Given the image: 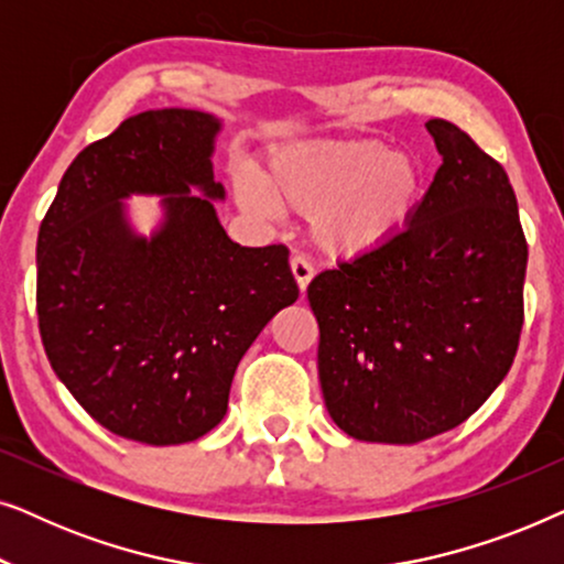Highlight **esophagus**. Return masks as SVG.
Segmentation results:
<instances>
[{"instance_id": "esophagus-1", "label": "esophagus", "mask_w": 564, "mask_h": 564, "mask_svg": "<svg viewBox=\"0 0 564 564\" xmlns=\"http://www.w3.org/2000/svg\"><path fill=\"white\" fill-rule=\"evenodd\" d=\"M290 267H292V274H295V280H297L300 292H305L307 284H311V280H313V267H311V261H307L305 257H292Z\"/></svg>"}]
</instances>
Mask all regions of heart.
<instances>
[{
	"instance_id": "heart-1",
	"label": "heart",
	"mask_w": 564,
	"mask_h": 564,
	"mask_svg": "<svg viewBox=\"0 0 564 564\" xmlns=\"http://www.w3.org/2000/svg\"><path fill=\"white\" fill-rule=\"evenodd\" d=\"M261 184L284 210L311 218L313 238L334 257H365L403 234L421 195L419 169L380 141H323L282 151ZM246 210L269 203L251 180L238 182Z\"/></svg>"
}]
</instances>
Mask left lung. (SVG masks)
<instances>
[{"label": "left lung", "mask_w": 564, "mask_h": 564, "mask_svg": "<svg viewBox=\"0 0 564 564\" xmlns=\"http://www.w3.org/2000/svg\"><path fill=\"white\" fill-rule=\"evenodd\" d=\"M426 128L442 166L408 228L307 284L323 400L359 442L452 431L519 351L529 249L511 182L454 122Z\"/></svg>", "instance_id": "obj_1"}]
</instances>
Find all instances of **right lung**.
Here are the masks:
<instances>
[{
    "label": "right lung",
    "instance_id": "obj_1",
    "mask_svg": "<svg viewBox=\"0 0 564 564\" xmlns=\"http://www.w3.org/2000/svg\"><path fill=\"white\" fill-rule=\"evenodd\" d=\"M218 130L184 107L122 120L72 161L37 234V328L53 372L91 419L141 444L218 426L238 361L300 295L288 246L249 249L218 223ZM130 191L165 195L149 242L121 215Z\"/></svg>",
    "mask_w": 564,
    "mask_h": 564
}]
</instances>
